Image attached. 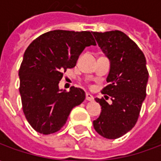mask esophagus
<instances>
[{"instance_id": "obj_1", "label": "esophagus", "mask_w": 161, "mask_h": 161, "mask_svg": "<svg viewBox=\"0 0 161 161\" xmlns=\"http://www.w3.org/2000/svg\"><path fill=\"white\" fill-rule=\"evenodd\" d=\"M85 96H86V100H87V101H93V100H94L93 96L90 94V93H86Z\"/></svg>"}]
</instances>
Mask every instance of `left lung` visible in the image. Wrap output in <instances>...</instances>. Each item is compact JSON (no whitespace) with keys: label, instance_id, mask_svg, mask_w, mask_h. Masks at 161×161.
<instances>
[{"label":"left lung","instance_id":"obj_1","mask_svg":"<svg viewBox=\"0 0 161 161\" xmlns=\"http://www.w3.org/2000/svg\"><path fill=\"white\" fill-rule=\"evenodd\" d=\"M92 33L110 63L108 84L102 93L109 95L112 101L108 105L104 98H95L102 112L93 126L103 137L117 139L135 127L145 100L148 81L146 58L139 46L121 31Z\"/></svg>","mask_w":161,"mask_h":161}]
</instances>
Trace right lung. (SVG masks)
I'll return each mask as SVG.
<instances>
[{
	"mask_svg": "<svg viewBox=\"0 0 161 161\" xmlns=\"http://www.w3.org/2000/svg\"><path fill=\"white\" fill-rule=\"evenodd\" d=\"M96 46L91 32L50 31L26 48L19 70L23 112L32 128L50 135L65 124L71 109L81 104L85 93L71 87L59 90L63 72L73 68L86 46Z\"/></svg>",
	"mask_w": 161,
	"mask_h": 161,
	"instance_id": "obj_1",
	"label": "right lung"
}]
</instances>
